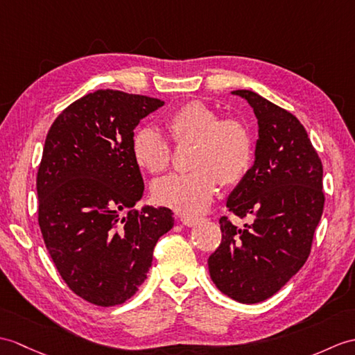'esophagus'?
<instances>
[{
    "instance_id": "obj_1",
    "label": "esophagus",
    "mask_w": 355,
    "mask_h": 355,
    "mask_svg": "<svg viewBox=\"0 0 355 355\" xmlns=\"http://www.w3.org/2000/svg\"><path fill=\"white\" fill-rule=\"evenodd\" d=\"M181 222L186 227H195L198 222H200V218H191V216H181Z\"/></svg>"
}]
</instances>
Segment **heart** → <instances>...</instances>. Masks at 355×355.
<instances>
[{
	"instance_id": "b5f03b06",
	"label": "heart",
	"mask_w": 355,
	"mask_h": 355,
	"mask_svg": "<svg viewBox=\"0 0 355 355\" xmlns=\"http://www.w3.org/2000/svg\"><path fill=\"white\" fill-rule=\"evenodd\" d=\"M164 128L177 145H191L187 174H171L157 180L153 196L160 205L181 215H200L213 202L219 181L233 186L248 172L254 145L243 122L222 119L209 105L187 103L164 119ZM131 155L140 169L160 174L171 160L169 145L157 130L142 128L131 140Z\"/></svg>"
}]
</instances>
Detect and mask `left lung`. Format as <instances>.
<instances>
[{"label":"left lung","mask_w":355,"mask_h":355,"mask_svg":"<svg viewBox=\"0 0 355 355\" xmlns=\"http://www.w3.org/2000/svg\"><path fill=\"white\" fill-rule=\"evenodd\" d=\"M248 101L259 125L254 164L228 195L236 216L220 218L222 241L209 257L211 282L242 304L275 295L309 259L313 234L324 211L322 163L306 128L291 112L251 90H234Z\"/></svg>","instance_id":"8db88e82"}]
</instances>
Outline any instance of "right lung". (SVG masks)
I'll list each match as a JSON object with an SVG mask.
<instances>
[{"mask_svg":"<svg viewBox=\"0 0 355 355\" xmlns=\"http://www.w3.org/2000/svg\"><path fill=\"white\" fill-rule=\"evenodd\" d=\"M163 104L101 89L66 107L46 135L39 227L64 283L95 306L130 300L146 279L155 243L174 227L166 207L133 209L144 196L133 131Z\"/></svg>","mask_w":355,"mask_h":355,"instance_id":"add662e5","label":"right lung"}]
</instances>
